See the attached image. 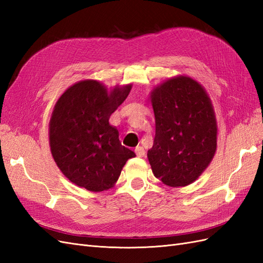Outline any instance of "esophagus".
I'll list each match as a JSON object with an SVG mask.
<instances>
[{"mask_svg": "<svg viewBox=\"0 0 263 263\" xmlns=\"http://www.w3.org/2000/svg\"><path fill=\"white\" fill-rule=\"evenodd\" d=\"M135 153H136L137 157H144L145 156V149L142 148L141 146H137L135 148Z\"/></svg>", "mask_w": 263, "mask_h": 263, "instance_id": "34e87169", "label": "esophagus"}]
</instances>
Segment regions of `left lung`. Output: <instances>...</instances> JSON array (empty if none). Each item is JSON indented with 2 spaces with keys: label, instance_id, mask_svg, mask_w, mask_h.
<instances>
[{
  "label": "left lung",
  "instance_id": "8db88e82",
  "mask_svg": "<svg viewBox=\"0 0 263 263\" xmlns=\"http://www.w3.org/2000/svg\"><path fill=\"white\" fill-rule=\"evenodd\" d=\"M156 136L148 150L155 177L185 186L210 164L216 151L217 126L210 98L189 77L165 81L151 93Z\"/></svg>",
  "mask_w": 263,
  "mask_h": 263
}]
</instances>
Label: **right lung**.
Masks as SVG:
<instances>
[{
  "mask_svg": "<svg viewBox=\"0 0 263 263\" xmlns=\"http://www.w3.org/2000/svg\"><path fill=\"white\" fill-rule=\"evenodd\" d=\"M132 84L109 93L100 82L70 86L54 106L49 124L55 163L74 184L92 192L112 187L126 161L135 155L123 146L108 119L128 97Z\"/></svg>",
  "mask_w": 263,
  "mask_h": 263,
  "instance_id": "1",
  "label": "right lung"
}]
</instances>
